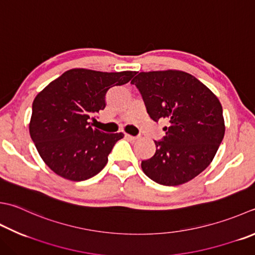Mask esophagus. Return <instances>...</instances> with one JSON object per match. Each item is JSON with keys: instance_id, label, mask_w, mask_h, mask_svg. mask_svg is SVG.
<instances>
[{"instance_id": "1", "label": "esophagus", "mask_w": 255, "mask_h": 255, "mask_svg": "<svg viewBox=\"0 0 255 255\" xmlns=\"http://www.w3.org/2000/svg\"><path fill=\"white\" fill-rule=\"evenodd\" d=\"M125 137H126L127 139H128V140H136V139H137V137H134V136H131V134H128V133H126V134H125Z\"/></svg>"}]
</instances>
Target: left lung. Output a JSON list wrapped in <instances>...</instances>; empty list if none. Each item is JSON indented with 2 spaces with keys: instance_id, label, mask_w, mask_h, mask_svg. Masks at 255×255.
Returning <instances> with one entry per match:
<instances>
[{
  "instance_id": "obj_1",
  "label": "left lung",
  "mask_w": 255,
  "mask_h": 255,
  "mask_svg": "<svg viewBox=\"0 0 255 255\" xmlns=\"http://www.w3.org/2000/svg\"><path fill=\"white\" fill-rule=\"evenodd\" d=\"M131 84L152 121L169 122L166 136L154 140L156 153L141 161L142 171L162 186L192 180L211 163L223 139L220 101L191 74L176 69L141 72Z\"/></svg>"
}]
</instances>
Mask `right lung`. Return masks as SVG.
<instances>
[{"instance_id": "obj_1", "label": "right lung", "mask_w": 255, "mask_h": 255, "mask_svg": "<svg viewBox=\"0 0 255 255\" xmlns=\"http://www.w3.org/2000/svg\"><path fill=\"white\" fill-rule=\"evenodd\" d=\"M136 72L73 68L35 97L29 134L43 161L57 176L84 181L101 172L124 133L93 128L88 119L106 107L108 89L127 84Z\"/></svg>"}]
</instances>
